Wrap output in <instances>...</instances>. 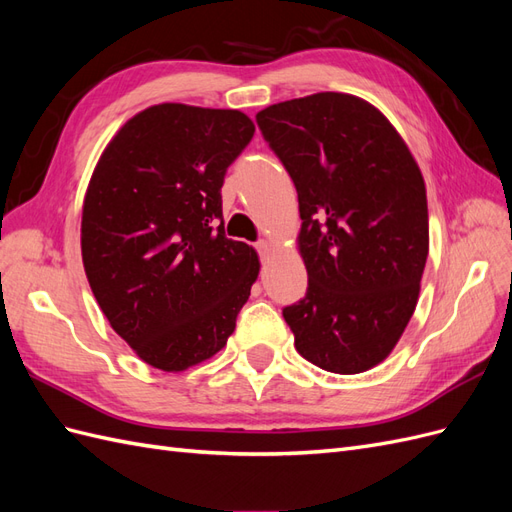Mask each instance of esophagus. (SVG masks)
<instances>
[{
	"instance_id": "34e87169",
	"label": "esophagus",
	"mask_w": 512,
	"mask_h": 512,
	"mask_svg": "<svg viewBox=\"0 0 512 512\" xmlns=\"http://www.w3.org/2000/svg\"><path fill=\"white\" fill-rule=\"evenodd\" d=\"M256 250L260 256H267L271 250V243L267 239H260V241H256Z\"/></svg>"
}]
</instances>
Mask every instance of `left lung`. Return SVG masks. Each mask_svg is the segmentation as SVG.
<instances>
[{"instance_id":"left-lung-1","label":"left lung","mask_w":512,"mask_h":512,"mask_svg":"<svg viewBox=\"0 0 512 512\" xmlns=\"http://www.w3.org/2000/svg\"><path fill=\"white\" fill-rule=\"evenodd\" d=\"M297 188L307 290L282 316L333 374L384 361L410 322L429 252L425 181L378 108L324 91L256 115Z\"/></svg>"}]
</instances>
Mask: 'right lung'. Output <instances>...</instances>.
Returning <instances> with one entry per match:
<instances>
[{
  "mask_svg": "<svg viewBox=\"0 0 512 512\" xmlns=\"http://www.w3.org/2000/svg\"><path fill=\"white\" fill-rule=\"evenodd\" d=\"M252 136L239 111L158 104L117 132L89 181L91 292L153 367L183 371L222 350L250 299L258 256L226 237L222 185Z\"/></svg>",
  "mask_w": 512,
  "mask_h": 512,
  "instance_id": "obj_1",
  "label": "right lung"
}]
</instances>
